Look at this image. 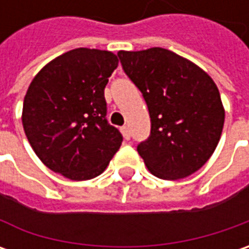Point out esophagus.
<instances>
[{"label":"esophagus","mask_w":249,"mask_h":249,"mask_svg":"<svg viewBox=\"0 0 249 249\" xmlns=\"http://www.w3.org/2000/svg\"><path fill=\"white\" fill-rule=\"evenodd\" d=\"M120 131H122V134H123L124 140H130V130L127 126H123V127L120 129Z\"/></svg>","instance_id":"34e87169"}]
</instances>
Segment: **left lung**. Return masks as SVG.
<instances>
[{
    "instance_id": "obj_1",
    "label": "left lung",
    "mask_w": 249,
    "mask_h": 249,
    "mask_svg": "<svg viewBox=\"0 0 249 249\" xmlns=\"http://www.w3.org/2000/svg\"><path fill=\"white\" fill-rule=\"evenodd\" d=\"M118 56L148 107L151 134L137 147L145 166L163 180L196 173L215 152L225 123L215 82L198 65L160 47Z\"/></svg>"
}]
</instances>
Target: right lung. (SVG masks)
<instances>
[{"label":"right lung","instance_id":"right-lung-1","mask_svg":"<svg viewBox=\"0 0 249 249\" xmlns=\"http://www.w3.org/2000/svg\"><path fill=\"white\" fill-rule=\"evenodd\" d=\"M110 51L76 48L34 76L24 95L22 123L36 155L74 181L100 176L122 144L107 120L104 90L118 68Z\"/></svg>","mask_w":249,"mask_h":249}]
</instances>
